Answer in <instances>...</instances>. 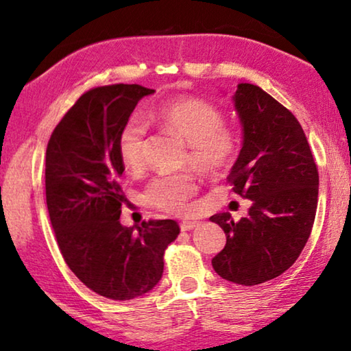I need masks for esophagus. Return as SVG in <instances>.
Returning a JSON list of instances; mask_svg holds the SVG:
<instances>
[{"label":"esophagus","mask_w":351,"mask_h":351,"mask_svg":"<svg viewBox=\"0 0 351 351\" xmlns=\"http://www.w3.org/2000/svg\"><path fill=\"white\" fill-rule=\"evenodd\" d=\"M198 222H193V220H184V222L180 223V230L182 232H189V230H193L195 227H198Z\"/></svg>","instance_id":"esophagus-1"}]
</instances>
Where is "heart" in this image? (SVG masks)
Returning <instances> with one entry per match:
<instances>
[{"label":"heart","mask_w":351,"mask_h":351,"mask_svg":"<svg viewBox=\"0 0 351 351\" xmlns=\"http://www.w3.org/2000/svg\"><path fill=\"white\" fill-rule=\"evenodd\" d=\"M153 119L189 143L185 161L199 174H217L237 156L239 148L237 132L225 126L222 112L203 99L167 100L153 112ZM145 136L147 128L141 118L134 117L123 124L118 136V155L126 169L137 171L142 167ZM195 191L193 177L160 176L148 184L145 199L153 208L165 213L182 214Z\"/></svg>","instance_id":"obj_1"}]
</instances>
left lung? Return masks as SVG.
<instances>
[{"label": "left lung", "instance_id": "1", "mask_svg": "<svg viewBox=\"0 0 351 351\" xmlns=\"http://www.w3.org/2000/svg\"><path fill=\"white\" fill-rule=\"evenodd\" d=\"M232 100L243 142L227 179L252 206L239 222L230 213L209 219L227 237L213 267L223 280L256 286L280 276L300 256L315 222L319 177L289 110L249 83H239Z\"/></svg>", "mask_w": 351, "mask_h": 351}]
</instances>
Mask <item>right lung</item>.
<instances>
[{"mask_svg":"<svg viewBox=\"0 0 351 351\" xmlns=\"http://www.w3.org/2000/svg\"><path fill=\"white\" fill-rule=\"evenodd\" d=\"M155 93L138 84L90 89L57 124L46 150V203L66 265L90 291L112 300L150 292L162 276L176 220L119 222L126 203L118 136L138 100Z\"/></svg>","mask_w":351,"mask_h":351,"instance_id":"1","label":"right lung"}]
</instances>
